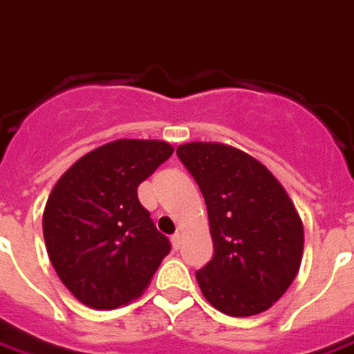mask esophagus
<instances>
[{"label":"esophagus","mask_w":354,"mask_h":354,"mask_svg":"<svg viewBox=\"0 0 354 354\" xmlns=\"http://www.w3.org/2000/svg\"><path fill=\"white\" fill-rule=\"evenodd\" d=\"M170 241H172V247H174V251H178V249L182 247V234H174V236L170 237Z\"/></svg>","instance_id":"esophagus-1"}]
</instances>
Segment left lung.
Masks as SVG:
<instances>
[{
  "mask_svg": "<svg viewBox=\"0 0 354 354\" xmlns=\"http://www.w3.org/2000/svg\"><path fill=\"white\" fill-rule=\"evenodd\" d=\"M176 155L209 212L214 254L195 272L205 299L230 316L270 308L303 257V222L289 195L270 170L236 147L194 142Z\"/></svg>",
  "mask_w": 354,
  "mask_h": 354,
  "instance_id": "1",
  "label": "left lung"
}]
</instances>
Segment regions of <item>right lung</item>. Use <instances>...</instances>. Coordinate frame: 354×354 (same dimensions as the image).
Masks as SVG:
<instances>
[{
  "instance_id": "add662e5",
  "label": "right lung",
  "mask_w": 354,
  "mask_h": 354,
  "mask_svg": "<svg viewBox=\"0 0 354 354\" xmlns=\"http://www.w3.org/2000/svg\"><path fill=\"white\" fill-rule=\"evenodd\" d=\"M172 151L157 140H117L76 160L51 189L44 211L49 261L84 305L111 310L140 297L170 253L138 185Z\"/></svg>"
}]
</instances>
